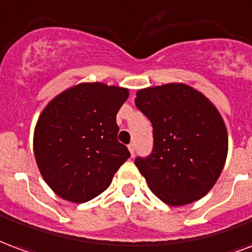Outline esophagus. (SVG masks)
Here are the masks:
<instances>
[{
	"instance_id": "34e87169",
	"label": "esophagus",
	"mask_w": 252,
	"mask_h": 252,
	"mask_svg": "<svg viewBox=\"0 0 252 252\" xmlns=\"http://www.w3.org/2000/svg\"><path fill=\"white\" fill-rule=\"evenodd\" d=\"M127 148H128V150H130V154H131V156H134V152H135V145L130 144Z\"/></svg>"
}]
</instances>
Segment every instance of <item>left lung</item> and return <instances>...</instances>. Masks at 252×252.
<instances>
[{"label": "left lung", "instance_id": "1", "mask_svg": "<svg viewBox=\"0 0 252 252\" xmlns=\"http://www.w3.org/2000/svg\"><path fill=\"white\" fill-rule=\"evenodd\" d=\"M135 106L153 126V149L135 166L164 203L179 207L208 193L223 170L228 137L214 104L187 84L139 90Z\"/></svg>", "mask_w": 252, "mask_h": 252}]
</instances>
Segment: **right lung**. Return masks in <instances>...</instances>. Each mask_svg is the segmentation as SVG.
<instances>
[{"label":"right lung","instance_id":"right-lung-1","mask_svg":"<svg viewBox=\"0 0 252 252\" xmlns=\"http://www.w3.org/2000/svg\"><path fill=\"white\" fill-rule=\"evenodd\" d=\"M126 88L82 83L51 100L40 115L33 150L40 173L55 193L86 203L111 184L130 152L118 141L117 113Z\"/></svg>","mask_w":252,"mask_h":252}]
</instances>
